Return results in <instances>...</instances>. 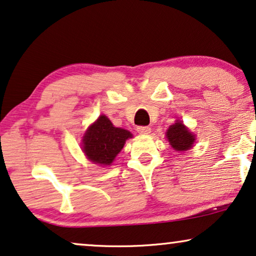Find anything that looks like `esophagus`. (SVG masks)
Instances as JSON below:
<instances>
[{
  "instance_id": "34e87169",
  "label": "esophagus",
  "mask_w": 256,
  "mask_h": 256,
  "mask_svg": "<svg viewBox=\"0 0 256 256\" xmlns=\"http://www.w3.org/2000/svg\"><path fill=\"white\" fill-rule=\"evenodd\" d=\"M152 132V128L146 127V126H141V127L138 128V132H140L141 135H148Z\"/></svg>"
}]
</instances>
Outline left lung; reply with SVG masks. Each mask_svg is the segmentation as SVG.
Listing matches in <instances>:
<instances>
[{
	"label": "left lung",
	"instance_id": "obj_1",
	"mask_svg": "<svg viewBox=\"0 0 256 256\" xmlns=\"http://www.w3.org/2000/svg\"><path fill=\"white\" fill-rule=\"evenodd\" d=\"M166 138L176 152H186L194 146L196 135L185 127L183 122L177 120L166 130Z\"/></svg>",
	"mask_w": 256,
	"mask_h": 256
}]
</instances>
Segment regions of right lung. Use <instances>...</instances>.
I'll return each instance as SVG.
<instances>
[{
	"label": "right lung",
	"mask_w": 256,
	"mask_h": 256,
	"mask_svg": "<svg viewBox=\"0 0 256 256\" xmlns=\"http://www.w3.org/2000/svg\"><path fill=\"white\" fill-rule=\"evenodd\" d=\"M130 138H132L130 132L114 127L106 115H100L82 136V148L90 162L110 166L124 148L126 141Z\"/></svg>",
	"instance_id": "1"
}]
</instances>
